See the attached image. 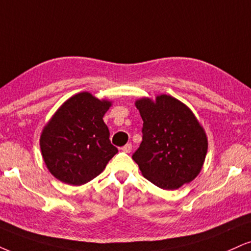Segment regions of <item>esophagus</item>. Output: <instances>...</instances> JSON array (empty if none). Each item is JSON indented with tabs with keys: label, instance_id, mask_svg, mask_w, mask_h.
I'll return each mask as SVG.
<instances>
[{
	"label": "esophagus",
	"instance_id": "1",
	"mask_svg": "<svg viewBox=\"0 0 251 251\" xmlns=\"http://www.w3.org/2000/svg\"><path fill=\"white\" fill-rule=\"evenodd\" d=\"M131 150H132V145L130 143L126 144L125 147H122V151H123V152H126V153H130Z\"/></svg>",
	"mask_w": 251,
	"mask_h": 251
}]
</instances>
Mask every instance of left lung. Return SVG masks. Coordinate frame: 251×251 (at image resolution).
<instances>
[{
	"label": "left lung",
	"instance_id": "obj_1",
	"mask_svg": "<svg viewBox=\"0 0 251 251\" xmlns=\"http://www.w3.org/2000/svg\"><path fill=\"white\" fill-rule=\"evenodd\" d=\"M143 120V140L132 159L144 178L163 190H177L199 175L205 162L206 132L181 101L162 94L135 102Z\"/></svg>",
	"mask_w": 251,
	"mask_h": 251
}]
</instances>
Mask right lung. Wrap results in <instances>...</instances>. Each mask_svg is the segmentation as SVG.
<instances>
[{"mask_svg":"<svg viewBox=\"0 0 251 251\" xmlns=\"http://www.w3.org/2000/svg\"><path fill=\"white\" fill-rule=\"evenodd\" d=\"M111 102L91 93L73 95L59 107L40 135V150L52 176L69 185L86 184L117 153L103 115Z\"/></svg>","mask_w":251,"mask_h":251,"instance_id":"1","label":"right lung"}]
</instances>
